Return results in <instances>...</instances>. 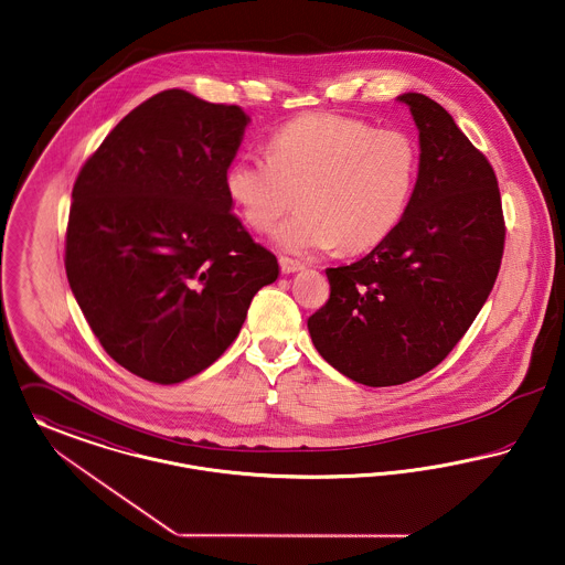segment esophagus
<instances>
[{"mask_svg": "<svg viewBox=\"0 0 565 565\" xmlns=\"http://www.w3.org/2000/svg\"><path fill=\"white\" fill-rule=\"evenodd\" d=\"M278 264H280V269H282V274H294V271H299V269H303V264H301V262H296V259H289V257H278Z\"/></svg>", "mask_w": 565, "mask_h": 565, "instance_id": "esophagus-1", "label": "esophagus"}]
</instances>
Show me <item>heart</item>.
Segmentation results:
<instances>
[{
    "label": "heart",
    "instance_id": "obj_1",
    "mask_svg": "<svg viewBox=\"0 0 565 565\" xmlns=\"http://www.w3.org/2000/svg\"><path fill=\"white\" fill-rule=\"evenodd\" d=\"M418 177L416 142L402 129L312 113L282 125L268 157L230 163L225 186L244 223L269 232L299 200V212L276 234L291 253L367 250L388 238L411 206Z\"/></svg>",
    "mask_w": 565,
    "mask_h": 565
}]
</instances>
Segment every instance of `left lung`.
Listing matches in <instances>:
<instances>
[{
	"label": "left lung",
	"instance_id": "1",
	"mask_svg": "<svg viewBox=\"0 0 565 565\" xmlns=\"http://www.w3.org/2000/svg\"><path fill=\"white\" fill-rule=\"evenodd\" d=\"M418 127L411 206L395 232L351 266L327 268L329 299L308 319L329 365L367 386L402 385L434 370L475 323L502 255V198L489 159L445 108L397 97Z\"/></svg>",
	"mask_w": 565,
	"mask_h": 565
}]
</instances>
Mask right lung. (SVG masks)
I'll use <instances>...</instances> for the list:
<instances>
[{
	"label": "right lung",
	"mask_w": 565,
	"mask_h": 565,
	"mask_svg": "<svg viewBox=\"0 0 565 565\" xmlns=\"http://www.w3.org/2000/svg\"><path fill=\"white\" fill-rule=\"evenodd\" d=\"M248 117L189 90L157 93L78 172L65 271L104 351L174 385L236 340L278 262L232 212L225 174Z\"/></svg>",
	"instance_id": "obj_1"
}]
</instances>
